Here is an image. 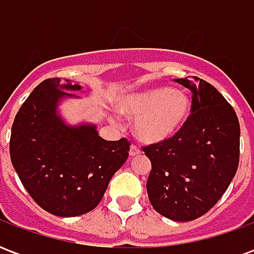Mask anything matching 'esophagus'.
<instances>
[{
  "label": "esophagus",
  "mask_w": 254,
  "mask_h": 254,
  "mask_svg": "<svg viewBox=\"0 0 254 254\" xmlns=\"http://www.w3.org/2000/svg\"><path fill=\"white\" fill-rule=\"evenodd\" d=\"M140 154H141V151H140L136 145H132L130 149H129V155H130V156H138Z\"/></svg>",
  "instance_id": "1"
}]
</instances>
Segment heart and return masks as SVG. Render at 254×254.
Listing matches in <instances>:
<instances>
[{"label": "heart", "mask_w": 254, "mask_h": 254, "mask_svg": "<svg viewBox=\"0 0 254 254\" xmlns=\"http://www.w3.org/2000/svg\"><path fill=\"white\" fill-rule=\"evenodd\" d=\"M117 110L134 121V134L144 144H162L177 136L191 113V99L182 89L160 85L122 96Z\"/></svg>", "instance_id": "heart-1"}]
</instances>
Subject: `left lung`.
I'll return each instance as SVG.
<instances>
[{"label": "left lung", "instance_id": "1", "mask_svg": "<svg viewBox=\"0 0 254 254\" xmlns=\"http://www.w3.org/2000/svg\"><path fill=\"white\" fill-rule=\"evenodd\" d=\"M191 92V114L181 132L143 151L152 165L147 181L158 213L189 222L207 213L233 181L240 162V122L213 85L198 77L176 78Z\"/></svg>", "mask_w": 254, "mask_h": 254}]
</instances>
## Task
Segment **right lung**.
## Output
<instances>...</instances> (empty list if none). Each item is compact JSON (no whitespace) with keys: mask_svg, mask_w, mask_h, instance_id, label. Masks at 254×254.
<instances>
[{"mask_svg":"<svg viewBox=\"0 0 254 254\" xmlns=\"http://www.w3.org/2000/svg\"><path fill=\"white\" fill-rule=\"evenodd\" d=\"M81 85L58 77L42 81L16 114L10 134V159L20 181L47 212L72 218L92 211L105 194L111 177L129 155V141H109L96 125H69L58 106L66 91Z\"/></svg>","mask_w":254,"mask_h":254,"instance_id":"1","label":"right lung"}]
</instances>
